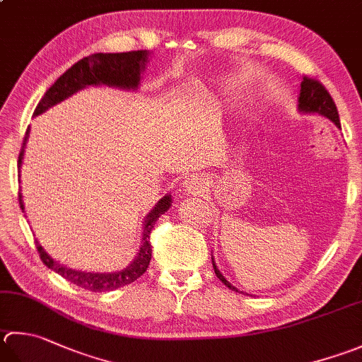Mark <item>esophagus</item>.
Instances as JSON below:
<instances>
[{"label": "esophagus", "mask_w": 362, "mask_h": 362, "mask_svg": "<svg viewBox=\"0 0 362 362\" xmlns=\"http://www.w3.org/2000/svg\"><path fill=\"white\" fill-rule=\"evenodd\" d=\"M185 188L188 193H197V191L201 189V185H199V180L197 179H189L185 182Z\"/></svg>", "instance_id": "34e87169"}]
</instances>
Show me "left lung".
<instances>
[{"instance_id": "8db88e82", "label": "left lung", "mask_w": 362, "mask_h": 362, "mask_svg": "<svg viewBox=\"0 0 362 362\" xmlns=\"http://www.w3.org/2000/svg\"><path fill=\"white\" fill-rule=\"evenodd\" d=\"M298 108L303 112H317V115L327 116L337 127H341V120H339V112L336 108V103H334V100H332V97L329 95L327 88H325L323 84L317 80V78H310L308 75L303 76L300 98H298ZM211 262H214L215 274L218 276L219 281H221L226 287H229L232 290H235V292H238V290L233 286H230L229 282L226 281L224 276L219 273V270L215 265V260L211 259Z\"/></svg>"}]
</instances>
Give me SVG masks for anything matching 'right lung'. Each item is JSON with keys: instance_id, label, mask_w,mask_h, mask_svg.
<instances>
[{"instance_id": "right-lung-1", "label": "right lung", "mask_w": 362, "mask_h": 362, "mask_svg": "<svg viewBox=\"0 0 362 362\" xmlns=\"http://www.w3.org/2000/svg\"><path fill=\"white\" fill-rule=\"evenodd\" d=\"M147 61V52L144 49H138V52H127V53H95L86 56L74 64L72 67L66 70L54 84L49 88L44 97L40 98L34 110V116L40 115V112L47 111L49 106L62 102L64 98L75 94L86 86H98V84H106V86H116L122 89H136L139 84V75L141 70L144 69ZM28 133H30V127L25 133L23 144L20 148L18 155V168L21 166V158H23L25 144L28 139ZM18 202L21 210L25 211L23 201H21V193L18 191ZM171 207V196H165L157 204L151 214L147 215L144 221V230H143V245L139 247V252L136 259L133 260L130 267L125 270L117 273H86V272H76L72 268H67L59 265L58 262L53 260L48 254L44 251V247L35 242V247L42 259V262L52 268L53 272L61 274L64 279L74 282L78 287L90 290V292H110V290H116L119 287L129 286L132 282L136 281L146 273L151 264L152 257V245H151V232L153 229L157 219L165 214V211Z\"/></svg>"}]
</instances>
